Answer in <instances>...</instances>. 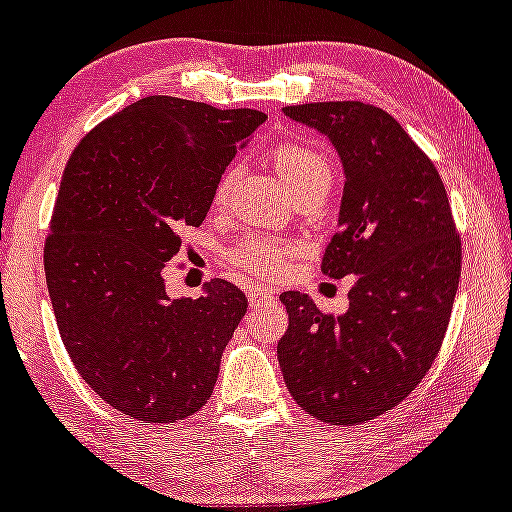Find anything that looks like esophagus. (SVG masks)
<instances>
[{"instance_id": "1", "label": "esophagus", "mask_w": 512, "mask_h": 512, "mask_svg": "<svg viewBox=\"0 0 512 512\" xmlns=\"http://www.w3.org/2000/svg\"><path fill=\"white\" fill-rule=\"evenodd\" d=\"M274 299L272 289H267V286L262 284H252L247 286V301H250V306H265Z\"/></svg>"}]
</instances>
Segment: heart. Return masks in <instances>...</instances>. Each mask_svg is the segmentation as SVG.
I'll return each instance as SVG.
<instances>
[{"label": "heart", "instance_id": "heart-1", "mask_svg": "<svg viewBox=\"0 0 512 512\" xmlns=\"http://www.w3.org/2000/svg\"><path fill=\"white\" fill-rule=\"evenodd\" d=\"M274 167H277L282 184L289 192L306 187V184L330 182L328 160L316 150L306 148V145H284V148H279L277 155H274ZM294 252V245L282 243L277 238H245L238 245L230 247L228 262L240 272L274 277V274L284 272Z\"/></svg>", "mask_w": 512, "mask_h": 512}]
</instances>
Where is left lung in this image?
<instances>
[{"mask_svg":"<svg viewBox=\"0 0 512 512\" xmlns=\"http://www.w3.org/2000/svg\"><path fill=\"white\" fill-rule=\"evenodd\" d=\"M284 114L328 138L340 157L345 187L323 274L357 282L338 318L301 291L279 296L289 313L279 367L308 415L359 425L398 406L440 352L462 243L440 174L393 116L362 101Z\"/></svg>","mask_w":512,"mask_h":512,"instance_id":"left-lung-1","label":"left lung"}]
</instances>
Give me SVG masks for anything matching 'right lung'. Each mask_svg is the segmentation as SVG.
<instances>
[{
    "label": "right lung",
    "instance_id": "obj_1",
    "mask_svg": "<svg viewBox=\"0 0 512 512\" xmlns=\"http://www.w3.org/2000/svg\"><path fill=\"white\" fill-rule=\"evenodd\" d=\"M262 121L255 109L145 97L67 162L43 255L48 294L72 364L116 411L177 423L211 398L247 299L226 279L170 299L162 272Z\"/></svg>",
    "mask_w": 512,
    "mask_h": 512
}]
</instances>
